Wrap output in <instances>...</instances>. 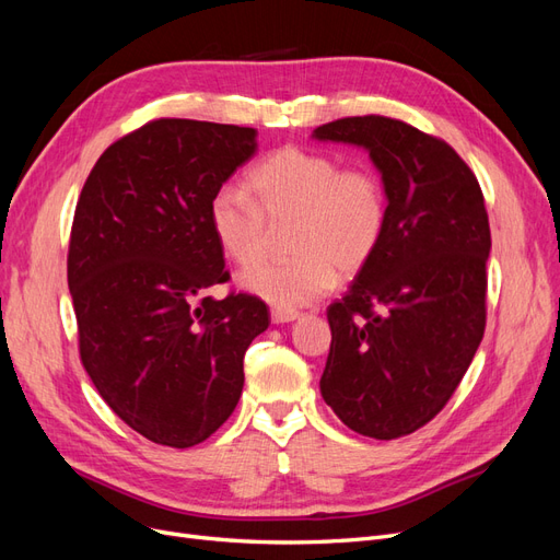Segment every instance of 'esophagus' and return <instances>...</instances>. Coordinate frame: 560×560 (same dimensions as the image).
Segmentation results:
<instances>
[{
    "instance_id": "34e87169",
    "label": "esophagus",
    "mask_w": 560,
    "mask_h": 560,
    "mask_svg": "<svg viewBox=\"0 0 560 560\" xmlns=\"http://www.w3.org/2000/svg\"><path fill=\"white\" fill-rule=\"evenodd\" d=\"M299 317V311L294 308H280L276 306L273 311H270V319L276 322V325H284V322H294Z\"/></svg>"
}]
</instances>
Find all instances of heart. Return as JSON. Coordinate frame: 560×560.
I'll use <instances>...</instances> for the list:
<instances>
[{"instance_id":"1","label":"heart","mask_w":560,"mask_h":560,"mask_svg":"<svg viewBox=\"0 0 560 560\" xmlns=\"http://www.w3.org/2000/svg\"><path fill=\"white\" fill-rule=\"evenodd\" d=\"M249 196L222 186L210 206L214 241L235 264L265 246L267 224L295 222L292 260H262L241 273V287L280 308L308 306L343 276L374 257L387 226L383 179L369 165H343L325 151L282 147L247 175Z\"/></svg>"}]
</instances>
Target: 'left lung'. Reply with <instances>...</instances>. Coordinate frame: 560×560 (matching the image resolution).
<instances>
[{
    "label": "left lung",
    "instance_id": "1",
    "mask_svg": "<svg viewBox=\"0 0 560 560\" xmlns=\"http://www.w3.org/2000/svg\"><path fill=\"white\" fill-rule=\"evenodd\" d=\"M313 138L364 147L387 196L376 254L327 308L319 393L350 430L397 439L444 409L483 338V194L451 144L397 118H338Z\"/></svg>",
    "mask_w": 560,
    "mask_h": 560
}]
</instances>
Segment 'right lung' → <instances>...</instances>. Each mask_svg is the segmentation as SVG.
Instances as JSON below:
<instances>
[{
	"instance_id": "obj_1",
	"label": "right lung",
	"mask_w": 560,
	"mask_h": 560,
	"mask_svg": "<svg viewBox=\"0 0 560 560\" xmlns=\"http://www.w3.org/2000/svg\"><path fill=\"white\" fill-rule=\"evenodd\" d=\"M257 151V130L156 118L124 135L83 184L67 254L79 354L109 409L149 442L189 448L243 393L266 303L229 280L208 206Z\"/></svg>"
}]
</instances>
